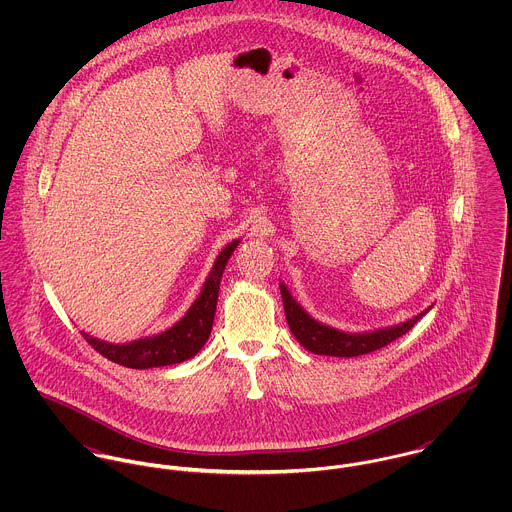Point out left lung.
Instances as JSON below:
<instances>
[{"instance_id":"1","label":"left lung","mask_w":512,"mask_h":512,"mask_svg":"<svg viewBox=\"0 0 512 512\" xmlns=\"http://www.w3.org/2000/svg\"><path fill=\"white\" fill-rule=\"evenodd\" d=\"M280 292H282L284 311H286V319L292 329L293 337L309 353L327 355V357H347L349 359V357H359V355L378 351V349L386 347L388 343L396 341L398 337L406 335L432 309V307H428L422 313H418L416 317H412L404 323H398V325L365 331V333H345V331H339L335 327L323 325L317 319H313L293 299L292 293L284 282H280Z\"/></svg>"}]
</instances>
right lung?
Segmentation results:
<instances>
[{"instance_id":"1","label":"right lung","mask_w":512,"mask_h":512,"mask_svg":"<svg viewBox=\"0 0 512 512\" xmlns=\"http://www.w3.org/2000/svg\"><path fill=\"white\" fill-rule=\"evenodd\" d=\"M238 244H240V238L232 240L220 250L199 297L193 301L187 313L167 331L138 339V341H130V343H108L84 331H82V337L102 357L128 368L177 365L193 359L209 341L213 321H215L217 301H219L220 278L228 258L232 256Z\"/></svg>"}]
</instances>
